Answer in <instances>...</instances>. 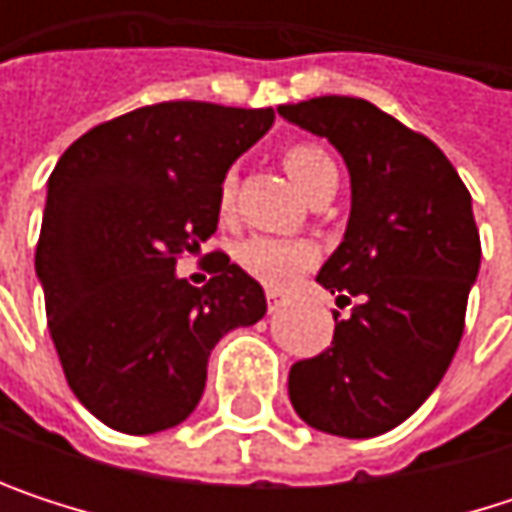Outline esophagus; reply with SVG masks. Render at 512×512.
<instances>
[{
  "instance_id": "obj_1",
  "label": "esophagus",
  "mask_w": 512,
  "mask_h": 512,
  "mask_svg": "<svg viewBox=\"0 0 512 512\" xmlns=\"http://www.w3.org/2000/svg\"><path fill=\"white\" fill-rule=\"evenodd\" d=\"M266 305H269V314H275L284 305V293L281 290H266Z\"/></svg>"
}]
</instances>
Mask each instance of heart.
Instances as JSON below:
<instances>
[{
	"label": "heart",
	"mask_w": 512,
	"mask_h": 512,
	"mask_svg": "<svg viewBox=\"0 0 512 512\" xmlns=\"http://www.w3.org/2000/svg\"><path fill=\"white\" fill-rule=\"evenodd\" d=\"M284 171L290 174V180L308 195L317 183H323L326 177H338V165L335 159L326 154L320 145L311 142H299L290 145L284 156ZM219 210L222 216H228L234 210V177H225L219 186ZM237 263L257 278L266 287H284L290 284L296 275H302L311 263H314V246L302 243V240H284V237H249L237 246Z\"/></svg>",
	"instance_id": "heart-1"
}]
</instances>
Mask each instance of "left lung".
I'll return each instance as SVG.
<instances>
[{"instance_id": "left-lung-1", "label": "left lung", "mask_w": 512, "mask_h": 512, "mask_svg": "<svg viewBox=\"0 0 512 512\" xmlns=\"http://www.w3.org/2000/svg\"><path fill=\"white\" fill-rule=\"evenodd\" d=\"M278 115L329 139L353 189L344 243L317 275L353 311H335L326 353L290 367V403L314 430L370 439L433 394L460 347L480 269L471 195L427 136L367 100L314 97Z\"/></svg>"}]
</instances>
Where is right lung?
<instances>
[{
	"label": "right lung",
	"instance_id": "right-lung-1",
	"mask_svg": "<svg viewBox=\"0 0 512 512\" xmlns=\"http://www.w3.org/2000/svg\"><path fill=\"white\" fill-rule=\"evenodd\" d=\"M272 109L171 100L79 136L50 174L35 252L52 344L79 403L106 427H177L204 394L222 335L255 326L266 296L231 257L192 287L174 272L219 225L228 168Z\"/></svg>",
	"mask_w": 512,
	"mask_h": 512
}]
</instances>
